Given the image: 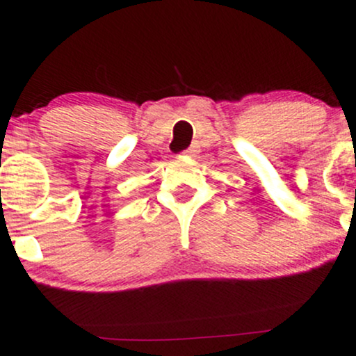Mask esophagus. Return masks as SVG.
I'll return each instance as SVG.
<instances>
[{"instance_id":"34e87169","label":"esophagus","mask_w":356,"mask_h":356,"mask_svg":"<svg viewBox=\"0 0 356 356\" xmlns=\"http://www.w3.org/2000/svg\"><path fill=\"white\" fill-rule=\"evenodd\" d=\"M196 152H197L196 147H191V148H187L184 154H186V155H193V154H196Z\"/></svg>"}]
</instances>
